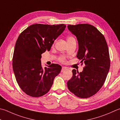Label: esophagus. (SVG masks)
<instances>
[{
  "mask_svg": "<svg viewBox=\"0 0 120 120\" xmlns=\"http://www.w3.org/2000/svg\"><path fill=\"white\" fill-rule=\"evenodd\" d=\"M67 70V68H65V67H63L62 68V69H61V72H63V71H65V70Z\"/></svg>",
  "mask_w": 120,
  "mask_h": 120,
  "instance_id": "1",
  "label": "esophagus"
}]
</instances>
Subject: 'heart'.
<instances>
[{
  "mask_svg": "<svg viewBox=\"0 0 120 120\" xmlns=\"http://www.w3.org/2000/svg\"><path fill=\"white\" fill-rule=\"evenodd\" d=\"M74 40H75V38H74L72 36H68L67 37V41L68 43H69V42L71 41H74ZM59 60L60 61V62H64L65 61V57H64V56H60V57L59 58Z\"/></svg>",
  "mask_w": 120,
  "mask_h": 120,
  "instance_id": "heart-1",
  "label": "heart"
}]
</instances>
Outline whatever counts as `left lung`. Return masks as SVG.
<instances>
[{
  "label": "left lung",
  "instance_id": "8db88e82",
  "mask_svg": "<svg viewBox=\"0 0 120 120\" xmlns=\"http://www.w3.org/2000/svg\"><path fill=\"white\" fill-rule=\"evenodd\" d=\"M68 28L78 41L76 57L85 64L82 72L72 70L68 88L77 97L89 98L100 90L106 79L110 65L108 47L104 35L93 25H68Z\"/></svg>",
  "mask_w": 120,
  "mask_h": 120
}]
</instances>
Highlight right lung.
<instances>
[{"label": "right lung", "instance_id": "add662e5", "mask_svg": "<svg viewBox=\"0 0 120 120\" xmlns=\"http://www.w3.org/2000/svg\"><path fill=\"white\" fill-rule=\"evenodd\" d=\"M66 25L35 24L21 33L16 41L12 66L16 80L27 95L38 97L50 90L61 67L51 64L41 66V55L50 50L54 41L64 31Z\"/></svg>", "mask_w": 120, "mask_h": 120}]
</instances>
